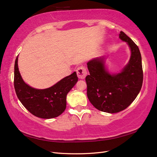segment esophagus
Instances as JSON below:
<instances>
[{
	"mask_svg": "<svg viewBox=\"0 0 157 157\" xmlns=\"http://www.w3.org/2000/svg\"><path fill=\"white\" fill-rule=\"evenodd\" d=\"M77 77L80 79H84L86 76L87 75V71L86 69L83 66H81V67H78L77 69Z\"/></svg>",
	"mask_w": 157,
	"mask_h": 157,
	"instance_id": "esophagus-1",
	"label": "esophagus"
}]
</instances>
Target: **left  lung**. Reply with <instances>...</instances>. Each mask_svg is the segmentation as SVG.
<instances>
[{"instance_id": "1", "label": "left lung", "mask_w": 157, "mask_h": 157, "mask_svg": "<svg viewBox=\"0 0 157 157\" xmlns=\"http://www.w3.org/2000/svg\"><path fill=\"white\" fill-rule=\"evenodd\" d=\"M119 37L131 50L129 63L120 73L107 72L104 57L94 58L87 63L90 73L86 77L88 98L98 110L109 113L120 112L129 106L138 95L144 79L138 46L123 31L120 32Z\"/></svg>"}]
</instances>
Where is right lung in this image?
Masks as SVG:
<instances>
[{
  "mask_svg": "<svg viewBox=\"0 0 157 157\" xmlns=\"http://www.w3.org/2000/svg\"><path fill=\"white\" fill-rule=\"evenodd\" d=\"M17 56L14 65V88L19 100L33 115L41 118L59 116L66 108V97L78 81L76 72L61 79L50 88L38 90L23 81L17 66Z\"/></svg>",
  "mask_w": 157,
  "mask_h": 157,
  "instance_id": "add662e5",
  "label": "right lung"
}]
</instances>
